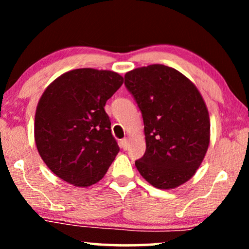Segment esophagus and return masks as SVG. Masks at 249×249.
Segmentation results:
<instances>
[{"label":"esophagus","instance_id":"esophagus-1","mask_svg":"<svg viewBox=\"0 0 249 249\" xmlns=\"http://www.w3.org/2000/svg\"><path fill=\"white\" fill-rule=\"evenodd\" d=\"M120 145H121V147H122V148H124V151H125V149H127V148H128V146H129V141H128V139H127V138L122 139V141H121V142H120Z\"/></svg>","mask_w":249,"mask_h":249}]
</instances>
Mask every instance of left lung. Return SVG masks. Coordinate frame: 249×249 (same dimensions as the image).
I'll use <instances>...</instances> for the list:
<instances>
[{
	"instance_id": "left-lung-1",
	"label": "left lung",
	"mask_w": 249,
	"mask_h": 249,
	"mask_svg": "<svg viewBox=\"0 0 249 249\" xmlns=\"http://www.w3.org/2000/svg\"><path fill=\"white\" fill-rule=\"evenodd\" d=\"M124 85L144 120L146 152L136 168L155 188L181 186L195 175L210 145V115L199 90L163 64L129 71Z\"/></svg>"
}]
</instances>
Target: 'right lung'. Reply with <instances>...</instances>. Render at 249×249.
<instances>
[{
	"label": "right lung",
	"mask_w": 249,
	"mask_h": 249,
	"mask_svg": "<svg viewBox=\"0 0 249 249\" xmlns=\"http://www.w3.org/2000/svg\"><path fill=\"white\" fill-rule=\"evenodd\" d=\"M124 84L110 70L74 69L51 83L35 114V142L54 175L76 187L100 181L120 151L105 103Z\"/></svg>",
	"instance_id": "obj_1"
}]
</instances>
